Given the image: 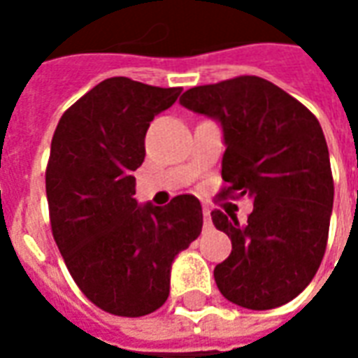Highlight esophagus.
Masks as SVG:
<instances>
[{"instance_id": "1", "label": "esophagus", "mask_w": 358, "mask_h": 358, "mask_svg": "<svg viewBox=\"0 0 358 358\" xmlns=\"http://www.w3.org/2000/svg\"><path fill=\"white\" fill-rule=\"evenodd\" d=\"M203 220H205V226H213V220H210V209H209V207H203Z\"/></svg>"}]
</instances>
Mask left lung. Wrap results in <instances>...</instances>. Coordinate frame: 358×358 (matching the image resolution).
<instances>
[{
  "mask_svg": "<svg viewBox=\"0 0 358 358\" xmlns=\"http://www.w3.org/2000/svg\"><path fill=\"white\" fill-rule=\"evenodd\" d=\"M180 105L222 128V195L253 199L243 224L210 213L232 240L230 257L215 268L218 289L251 310L289 303L315 278L330 230L334 180L320 122L259 76L187 90Z\"/></svg>",
  "mask_w": 358,
  "mask_h": 358,
  "instance_id": "1",
  "label": "left lung"
}]
</instances>
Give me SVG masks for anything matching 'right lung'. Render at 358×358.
Returning a JSON list of instances; mask_svg holds the SVG:
<instances>
[{"label": "right lung", "mask_w": 358, "mask_h": 358, "mask_svg": "<svg viewBox=\"0 0 358 358\" xmlns=\"http://www.w3.org/2000/svg\"><path fill=\"white\" fill-rule=\"evenodd\" d=\"M180 92L107 78L65 110L51 140L45 194L53 238L82 293L110 315L163 307L174 259L201 234L194 195H176L166 207L134 197L149 122Z\"/></svg>", "instance_id": "1"}]
</instances>
